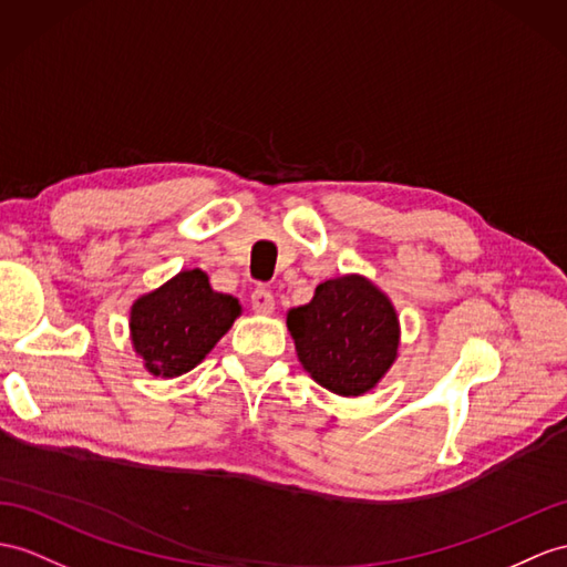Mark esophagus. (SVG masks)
I'll return each mask as SVG.
<instances>
[{
	"label": "esophagus",
	"mask_w": 567,
	"mask_h": 567,
	"mask_svg": "<svg viewBox=\"0 0 567 567\" xmlns=\"http://www.w3.org/2000/svg\"><path fill=\"white\" fill-rule=\"evenodd\" d=\"M250 302H252V310L255 312H265V315L274 312V306H276L269 288H261V286L255 288L252 296H250Z\"/></svg>",
	"instance_id": "esophagus-1"
}]
</instances>
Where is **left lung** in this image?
<instances>
[{
	"mask_svg": "<svg viewBox=\"0 0 567 567\" xmlns=\"http://www.w3.org/2000/svg\"><path fill=\"white\" fill-rule=\"evenodd\" d=\"M286 324L302 368L341 396H361L375 388L396 358L394 306L363 276L320 284L308 306L288 312Z\"/></svg>",
	"mask_w": 567,
	"mask_h": 567,
	"instance_id": "8db88e82",
	"label": "left lung"
}]
</instances>
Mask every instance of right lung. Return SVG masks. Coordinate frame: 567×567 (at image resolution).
Instances as JSON below:
<instances>
[{"label": "right lung", "instance_id": "obj_1", "mask_svg": "<svg viewBox=\"0 0 567 567\" xmlns=\"http://www.w3.org/2000/svg\"><path fill=\"white\" fill-rule=\"evenodd\" d=\"M240 315V302L216 293L202 269L179 271L132 306L134 351L151 375L177 378L204 361Z\"/></svg>", "mask_w": 567, "mask_h": 567}]
</instances>
